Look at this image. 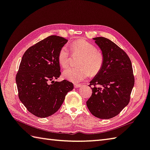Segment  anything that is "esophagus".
<instances>
[{
    "mask_svg": "<svg viewBox=\"0 0 150 150\" xmlns=\"http://www.w3.org/2000/svg\"><path fill=\"white\" fill-rule=\"evenodd\" d=\"M74 86H75V88H80L81 86H82V85H81V84H74Z\"/></svg>",
    "mask_w": 150,
    "mask_h": 150,
    "instance_id": "34e87169",
    "label": "esophagus"
}]
</instances>
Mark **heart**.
<instances>
[{
  "label": "heart",
  "instance_id": "b5f03b06",
  "mask_svg": "<svg viewBox=\"0 0 150 150\" xmlns=\"http://www.w3.org/2000/svg\"><path fill=\"white\" fill-rule=\"evenodd\" d=\"M71 47L73 52L80 54L83 57L79 64L80 67H69L64 69L63 76L66 79L73 83H80L91 75H96L101 71L103 57L101 53L96 51V48L93 45L85 40L79 39L73 41ZM69 56L70 52L67 46L62 47L58 55V62L62 67L68 66Z\"/></svg>",
  "mask_w": 150,
  "mask_h": 150
}]
</instances>
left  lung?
Returning a JSON list of instances; mask_svg holds the SVG:
<instances>
[{
  "label": "left lung",
  "mask_w": 150,
  "mask_h": 150,
  "mask_svg": "<svg viewBox=\"0 0 150 150\" xmlns=\"http://www.w3.org/2000/svg\"><path fill=\"white\" fill-rule=\"evenodd\" d=\"M93 39L102 51L103 65L90 82L89 86H94L86 105L94 116L108 119L117 115L128 105L134 77L130 59L121 48L105 37Z\"/></svg>",
  "instance_id": "left-lung-1"
}]
</instances>
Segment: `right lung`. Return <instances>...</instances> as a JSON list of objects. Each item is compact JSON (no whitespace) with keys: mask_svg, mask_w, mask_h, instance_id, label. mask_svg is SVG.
<instances>
[{"mask_svg":"<svg viewBox=\"0 0 150 150\" xmlns=\"http://www.w3.org/2000/svg\"><path fill=\"white\" fill-rule=\"evenodd\" d=\"M67 42L52 35L29 48L21 58L16 77L18 96L27 110L38 117L55 113L67 92L74 88L68 81H54L61 75L58 55Z\"/></svg>","mask_w":150,"mask_h":150,"instance_id":"add662e5","label":"right lung"}]
</instances>
